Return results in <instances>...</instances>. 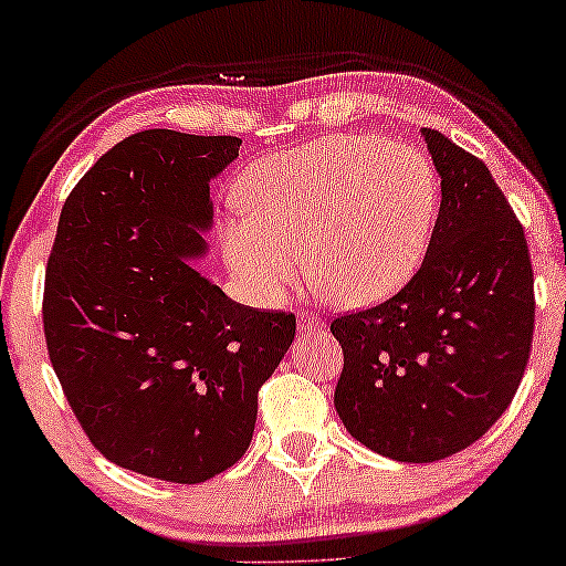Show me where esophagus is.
<instances>
[{"label":"esophagus","instance_id":"esophagus-1","mask_svg":"<svg viewBox=\"0 0 566 566\" xmlns=\"http://www.w3.org/2000/svg\"><path fill=\"white\" fill-rule=\"evenodd\" d=\"M316 332H324V322L319 319V316L301 312L298 314V335L308 337V335H316Z\"/></svg>","mask_w":566,"mask_h":566}]
</instances>
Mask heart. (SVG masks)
I'll list each match as a JSON object with an SVG mask.
<instances>
[{
    "instance_id": "b5f03b06",
    "label": "heart",
    "mask_w": 566,
    "mask_h": 566,
    "mask_svg": "<svg viewBox=\"0 0 566 566\" xmlns=\"http://www.w3.org/2000/svg\"><path fill=\"white\" fill-rule=\"evenodd\" d=\"M223 252L244 289L277 301L306 273L335 304L370 306L422 265L438 216V175L412 146L343 134L244 169Z\"/></svg>"
}]
</instances>
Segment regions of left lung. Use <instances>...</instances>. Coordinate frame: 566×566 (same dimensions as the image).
<instances>
[{
    "label": "left lung",
    "mask_w": 566,
    "mask_h": 566,
    "mask_svg": "<svg viewBox=\"0 0 566 566\" xmlns=\"http://www.w3.org/2000/svg\"><path fill=\"white\" fill-rule=\"evenodd\" d=\"M440 211L422 268L397 296L332 322L345 355L335 409L394 461L430 463L476 443L528 366L533 270L521 221L490 169L422 128Z\"/></svg>",
    "instance_id": "left-lung-1"
}]
</instances>
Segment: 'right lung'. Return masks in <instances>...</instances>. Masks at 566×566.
Wrapping results in <instances>:
<instances>
[{
  "instance_id": "obj_1",
  "label": "right lung",
  "mask_w": 566,
  "mask_h": 566,
  "mask_svg": "<svg viewBox=\"0 0 566 566\" xmlns=\"http://www.w3.org/2000/svg\"><path fill=\"white\" fill-rule=\"evenodd\" d=\"M242 138H123L69 192L45 268L51 366L90 443L136 474L206 482L242 459L296 316L237 304L206 254L211 180Z\"/></svg>"
}]
</instances>
